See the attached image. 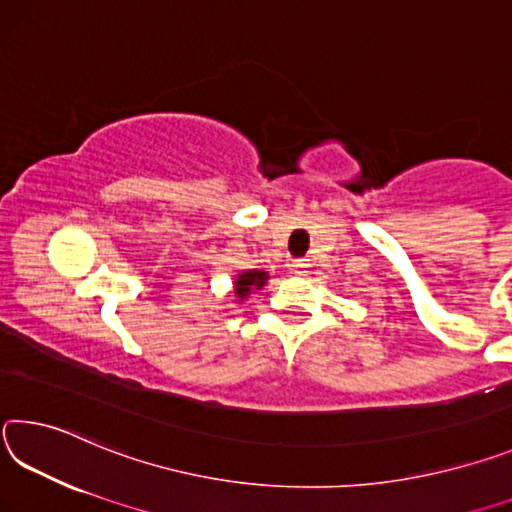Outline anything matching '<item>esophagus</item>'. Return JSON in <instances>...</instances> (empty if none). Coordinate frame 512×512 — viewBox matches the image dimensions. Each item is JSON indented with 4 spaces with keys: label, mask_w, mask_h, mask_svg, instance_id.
<instances>
[{
    "label": "esophagus",
    "mask_w": 512,
    "mask_h": 512,
    "mask_svg": "<svg viewBox=\"0 0 512 512\" xmlns=\"http://www.w3.org/2000/svg\"><path fill=\"white\" fill-rule=\"evenodd\" d=\"M290 270H292V274H304L306 270H308V263L304 261V258H299V261H292L290 263Z\"/></svg>",
    "instance_id": "1"
}]
</instances>
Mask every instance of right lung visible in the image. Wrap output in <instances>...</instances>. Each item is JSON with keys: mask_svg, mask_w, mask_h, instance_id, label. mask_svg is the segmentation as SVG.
Returning <instances> with one entry per match:
<instances>
[{"mask_svg": "<svg viewBox=\"0 0 512 512\" xmlns=\"http://www.w3.org/2000/svg\"><path fill=\"white\" fill-rule=\"evenodd\" d=\"M267 281V272L263 270H247L236 276V283H233V292H236L238 301L247 299L254 290H261Z\"/></svg>", "mask_w": 512, "mask_h": 512, "instance_id": "1", "label": "right lung"}]
</instances>
